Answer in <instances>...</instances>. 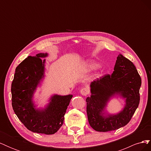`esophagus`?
Segmentation results:
<instances>
[{
    "mask_svg": "<svg viewBox=\"0 0 151 151\" xmlns=\"http://www.w3.org/2000/svg\"><path fill=\"white\" fill-rule=\"evenodd\" d=\"M81 93L83 96H87L89 94V90L87 88H83L81 89Z\"/></svg>",
    "mask_w": 151,
    "mask_h": 151,
    "instance_id": "34e87169",
    "label": "esophagus"
}]
</instances>
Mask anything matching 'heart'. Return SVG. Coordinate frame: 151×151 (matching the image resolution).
Masks as SVG:
<instances>
[{
  "instance_id": "heart-1",
  "label": "heart",
  "mask_w": 151,
  "mask_h": 151,
  "mask_svg": "<svg viewBox=\"0 0 151 151\" xmlns=\"http://www.w3.org/2000/svg\"><path fill=\"white\" fill-rule=\"evenodd\" d=\"M86 67H88L89 69L91 70H93V69H96V68H97L99 67V64H98L97 63H94V62H91L87 64Z\"/></svg>"
}]
</instances>
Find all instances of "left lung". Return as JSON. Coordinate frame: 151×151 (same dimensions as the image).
<instances>
[{"instance_id":"1","label":"left lung","mask_w":151,"mask_h":151,"mask_svg":"<svg viewBox=\"0 0 151 151\" xmlns=\"http://www.w3.org/2000/svg\"><path fill=\"white\" fill-rule=\"evenodd\" d=\"M140 86L141 77L134 63L118 55L112 74H105L91 84V96L86 99L90 126L96 131L103 132L125 126L139 106ZM115 94L126 98V106L118 114L105 117L102 111Z\"/></svg>"}]
</instances>
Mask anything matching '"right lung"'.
<instances>
[{"mask_svg":"<svg viewBox=\"0 0 151 151\" xmlns=\"http://www.w3.org/2000/svg\"><path fill=\"white\" fill-rule=\"evenodd\" d=\"M47 53L28 56L18 65L11 84L12 106L15 114L29 130L54 134L63 125L64 115L72 95H54L44 110L35 108L33 95L44 77L45 62L40 58Z\"/></svg>","mask_w":151,"mask_h":151,"instance_id":"obj_1","label":"right lung"}]
</instances>
